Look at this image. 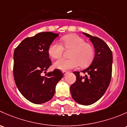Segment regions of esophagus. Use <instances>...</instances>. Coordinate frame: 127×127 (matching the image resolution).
<instances>
[{
  "mask_svg": "<svg viewBox=\"0 0 127 127\" xmlns=\"http://www.w3.org/2000/svg\"><path fill=\"white\" fill-rule=\"evenodd\" d=\"M62 73H63V74H64V75H66V74H67L68 73V71H62Z\"/></svg>",
  "mask_w": 127,
  "mask_h": 127,
  "instance_id": "esophagus-1",
  "label": "esophagus"
}]
</instances>
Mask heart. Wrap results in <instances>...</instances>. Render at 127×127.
<instances>
[{"label":"heart","instance_id":"1","mask_svg":"<svg viewBox=\"0 0 127 127\" xmlns=\"http://www.w3.org/2000/svg\"><path fill=\"white\" fill-rule=\"evenodd\" d=\"M64 48L71 49L69 54L68 59L58 60L54 64L55 68L65 71L76 68L79 65L81 66H86L92 62L95 55L94 46L86 43L83 38L77 35H65L61 38ZM64 48L57 41H54L48 48V53L54 59H59L62 56Z\"/></svg>","mask_w":127,"mask_h":127}]
</instances>
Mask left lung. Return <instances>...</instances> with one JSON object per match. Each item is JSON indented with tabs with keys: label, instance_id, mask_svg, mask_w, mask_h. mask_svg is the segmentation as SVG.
Here are the masks:
<instances>
[{
	"label": "left lung",
	"instance_id": "obj_1",
	"mask_svg": "<svg viewBox=\"0 0 127 127\" xmlns=\"http://www.w3.org/2000/svg\"><path fill=\"white\" fill-rule=\"evenodd\" d=\"M89 38L95 48V57L89 67L74 71L76 80L70 87L73 100L83 105H90L97 101L104 95L110 83L112 74V53L101 39L83 32Z\"/></svg>",
	"mask_w": 127,
	"mask_h": 127
}]
</instances>
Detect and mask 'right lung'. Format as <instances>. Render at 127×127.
Returning a JSON list of instances; mask_svg holds the SVG:
<instances>
[{"label": "right lung", "mask_w": 127, "mask_h": 127, "mask_svg": "<svg viewBox=\"0 0 127 127\" xmlns=\"http://www.w3.org/2000/svg\"><path fill=\"white\" fill-rule=\"evenodd\" d=\"M58 33L44 32L25 38L14 51L13 76L21 94L31 102L41 104L53 97L57 83L63 77L61 70L46 72L51 65L48 48Z\"/></svg>", "instance_id": "1"}]
</instances>
